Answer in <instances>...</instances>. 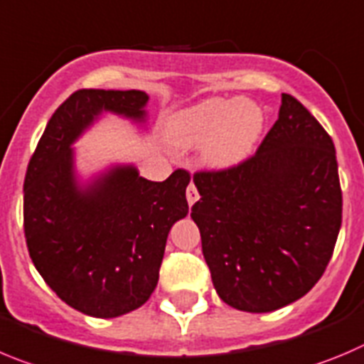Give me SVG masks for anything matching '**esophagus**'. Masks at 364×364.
<instances>
[{
  "label": "esophagus",
  "instance_id": "1",
  "mask_svg": "<svg viewBox=\"0 0 364 364\" xmlns=\"http://www.w3.org/2000/svg\"><path fill=\"white\" fill-rule=\"evenodd\" d=\"M186 196H188V204L189 205H193L196 202V200H198V191H196V188H195V184H189L188 186V191H186Z\"/></svg>",
  "mask_w": 364,
  "mask_h": 364
}]
</instances>
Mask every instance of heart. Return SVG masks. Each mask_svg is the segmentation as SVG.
I'll return each mask as SVG.
<instances>
[{"mask_svg":"<svg viewBox=\"0 0 364 364\" xmlns=\"http://www.w3.org/2000/svg\"><path fill=\"white\" fill-rule=\"evenodd\" d=\"M263 112L238 99L213 97L173 113L166 135L178 148L204 146L213 168H229L247 159L263 129Z\"/></svg>","mask_w":364,"mask_h":364,"instance_id":"obj_1","label":"heart"}]
</instances>
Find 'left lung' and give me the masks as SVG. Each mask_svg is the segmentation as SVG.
<instances>
[{
    "instance_id": "1",
    "label": "left lung",
    "mask_w": 364,
    "mask_h": 364,
    "mask_svg": "<svg viewBox=\"0 0 364 364\" xmlns=\"http://www.w3.org/2000/svg\"><path fill=\"white\" fill-rule=\"evenodd\" d=\"M191 218L223 301L272 312L318 283L341 228L334 142L316 117L282 93L278 121L240 164L193 175Z\"/></svg>"
}]
</instances>
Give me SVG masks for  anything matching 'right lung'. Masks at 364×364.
I'll list each match as a JSON object with an SVG mask.
<instances>
[{
    "instance_id": "add662e5",
    "label": "right lung",
    "mask_w": 364,
    "mask_h": 364,
    "mask_svg": "<svg viewBox=\"0 0 364 364\" xmlns=\"http://www.w3.org/2000/svg\"><path fill=\"white\" fill-rule=\"evenodd\" d=\"M141 90H77L52 115L26 168L23 228L30 258L66 305L93 318L128 314L159 282L166 240L188 215L189 173L164 182L115 166L81 186L72 144L101 112L144 121Z\"/></svg>"
}]
</instances>
